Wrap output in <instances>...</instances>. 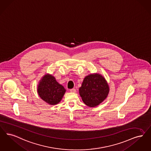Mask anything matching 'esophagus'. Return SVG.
I'll use <instances>...</instances> for the list:
<instances>
[{
	"instance_id": "34e87169",
	"label": "esophagus",
	"mask_w": 151,
	"mask_h": 151,
	"mask_svg": "<svg viewBox=\"0 0 151 151\" xmlns=\"http://www.w3.org/2000/svg\"><path fill=\"white\" fill-rule=\"evenodd\" d=\"M70 91L71 92V93H75L76 92V89H70Z\"/></svg>"
}]
</instances>
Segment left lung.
<instances>
[{"instance_id":"left-lung-1","label":"left lung","mask_w":151,"mask_h":151,"mask_svg":"<svg viewBox=\"0 0 151 151\" xmlns=\"http://www.w3.org/2000/svg\"><path fill=\"white\" fill-rule=\"evenodd\" d=\"M109 91V84L104 77L100 74L93 73L85 78L79 88V93L86 105L94 107L107 98Z\"/></svg>"}]
</instances>
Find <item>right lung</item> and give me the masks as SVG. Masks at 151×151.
<instances>
[{
	"instance_id": "add662e5",
	"label": "right lung",
	"mask_w": 151,
	"mask_h": 151,
	"mask_svg": "<svg viewBox=\"0 0 151 151\" xmlns=\"http://www.w3.org/2000/svg\"><path fill=\"white\" fill-rule=\"evenodd\" d=\"M65 92V88L56 81L54 76L49 74L42 77L37 87L39 96L43 101L51 105L60 102Z\"/></svg>"
}]
</instances>
